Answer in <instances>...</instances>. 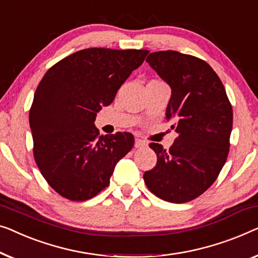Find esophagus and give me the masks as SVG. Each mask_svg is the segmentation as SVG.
<instances>
[{"label":"esophagus","instance_id":"34e87169","mask_svg":"<svg viewBox=\"0 0 258 258\" xmlns=\"http://www.w3.org/2000/svg\"><path fill=\"white\" fill-rule=\"evenodd\" d=\"M144 147H147V142L141 140V138H136V140H135V148L140 149V148H144Z\"/></svg>","mask_w":258,"mask_h":258}]
</instances>
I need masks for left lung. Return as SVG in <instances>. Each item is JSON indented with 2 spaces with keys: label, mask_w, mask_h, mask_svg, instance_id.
Instances as JSON below:
<instances>
[{
  "label": "left lung",
  "mask_w": 258,
  "mask_h": 258,
  "mask_svg": "<svg viewBox=\"0 0 258 258\" xmlns=\"http://www.w3.org/2000/svg\"><path fill=\"white\" fill-rule=\"evenodd\" d=\"M147 62L171 87L165 116L178 133L172 147L151 143L157 164L144 182L162 200L184 204L218 178L229 152L233 108L226 89L206 61L177 51L152 52Z\"/></svg>",
  "instance_id": "8db88e82"
}]
</instances>
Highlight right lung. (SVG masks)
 I'll list each match as a JSON object with an SVG mask.
<instances>
[{"label":"right lung","instance_id":"add662e5","mask_svg":"<svg viewBox=\"0 0 258 258\" xmlns=\"http://www.w3.org/2000/svg\"><path fill=\"white\" fill-rule=\"evenodd\" d=\"M148 53L85 48L52 66L40 80L29 115L33 157L61 197L73 201L95 197L133 149V134L100 136L94 121Z\"/></svg>","mask_w":258,"mask_h":258}]
</instances>
